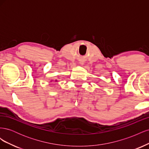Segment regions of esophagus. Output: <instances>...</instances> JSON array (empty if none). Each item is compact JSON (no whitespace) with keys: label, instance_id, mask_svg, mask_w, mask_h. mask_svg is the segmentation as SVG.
Returning a JSON list of instances; mask_svg holds the SVG:
<instances>
[{"label":"esophagus","instance_id":"esophagus-1","mask_svg":"<svg viewBox=\"0 0 149 149\" xmlns=\"http://www.w3.org/2000/svg\"><path fill=\"white\" fill-rule=\"evenodd\" d=\"M79 63H81V65H84V63H83V61H80Z\"/></svg>","mask_w":149,"mask_h":149}]
</instances>
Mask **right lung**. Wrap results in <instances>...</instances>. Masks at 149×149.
I'll use <instances>...</instances> for the list:
<instances>
[{"mask_svg":"<svg viewBox=\"0 0 149 149\" xmlns=\"http://www.w3.org/2000/svg\"><path fill=\"white\" fill-rule=\"evenodd\" d=\"M56 81H57V80H55Z\"/></svg>","mask_w":149,"mask_h":149,"instance_id":"1","label":"right lung"}]
</instances>
